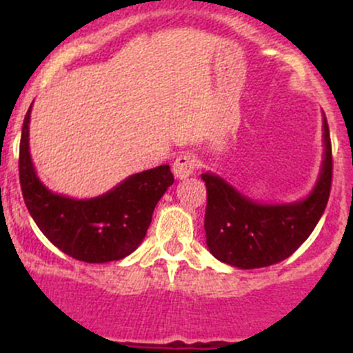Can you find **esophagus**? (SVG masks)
Listing matches in <instances>:
<instances>
[{"label":"esophagus","mask_w":353,"mask_h":353,"mask_svg":"<svg viewBox=\"0 0 353 353\" xmlns=\"http://www.w3.org/2000/svg\"><path fill=\"white\" fill-rule=\"evenodd\" d=\"M196 168H197L196 156L190 152H184L181 154V156H177L176 161H174L172 172L177 179H185V177H189L190 174H194Z\"/></svg>","instance_id":"34e87169"}]
</instances>
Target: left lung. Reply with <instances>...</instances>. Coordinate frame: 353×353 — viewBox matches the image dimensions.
Segmentation results:
<instances>
[{"label": "left lung", "mask_w": 353, "mask_h": 353, "mask_svg": "<svg viewBox=\"0 0 353 353\" xmlns=\"http://www.w3.org/2000/svg\"><path fill=\"white\" fill-rule=\"evenodd\" d=\"M323 163L315 188L292 204H259L216 174H202L208 189L204 229L210 254L239 269L279 264L301 247L327 208L332 185V144L323 114Z\"/></svg>", "instance_id": "8db88e82"}]
</instances>
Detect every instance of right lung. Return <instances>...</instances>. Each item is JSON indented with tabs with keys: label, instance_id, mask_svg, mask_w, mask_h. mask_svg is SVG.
Wrapping results in <instances>:
<instances>
[{
	"label": "right lung",
	"instance_id": "add662e5",
	"mask_svg": "<svg viewBox=\"0 0 353 353\" xmlns=\"http://www.w3.org/2000/svg\"><path fill=\"white\" fill-rule=\"evenodd\" d=\"M31 106L19 143V184L36 225L76 261L89 264L119 261L139 247L156 204L172 185L169 165L132 174L114 189L92 199H71L51 192L34 171L30 154Z\"/></svg>",
	"mask_w": 353,
	"mask_h": 353
}]
</instances>
